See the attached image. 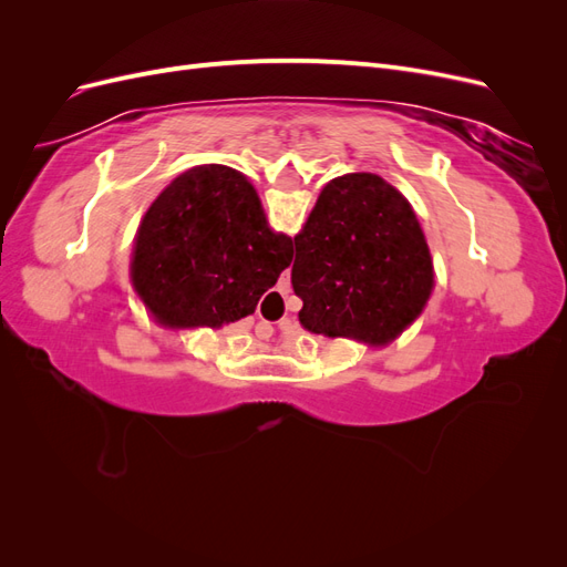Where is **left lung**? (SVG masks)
I'll return each mask as SVG.
<instances>
[{
    "mask_svg": "<svg viewBox=\"0 0 567 567\" xmlns=\"http://www.w3.org/2000/svg\"><path fill=\"white\" fill-rule=\"evenodd\" d=\"M296 241L290 284L307 331L385 346L433 290L431 250L406 198L369 173L323 186Z\"/></svg>",
    "mask_w": 567,
    "mask_h": 567,
    "instance_id": "1",
    "label": "left lung"
}]
</instances>
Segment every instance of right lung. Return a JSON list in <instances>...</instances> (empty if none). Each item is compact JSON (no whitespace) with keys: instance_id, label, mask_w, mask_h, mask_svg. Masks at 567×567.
<instances>
[{"instance_id":"obj_1","label":"right lung","mask_w":567,"mask_h":567,"mask_svg":"<svg viewBox=\"0 0 567 567\" xmlns=\"http://www.w3.org/2000/svg\"><path fill=\"white\" fill-rule=\"evenodd\" d=\"M293 260L267 227L252 184L231 167L198 165L153 200L136 231L132 281L165 326L244 319Z\"/></svg>"}]
</instances>
